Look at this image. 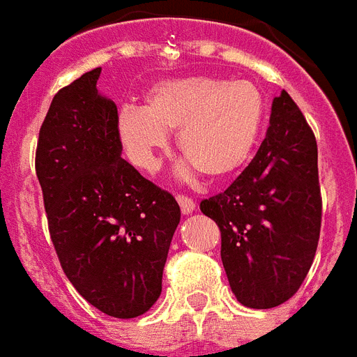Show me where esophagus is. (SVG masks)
<instances>
[{
    "mask_svg": "<svg viewBox=\"0 0 357 357\" xmlns=\"http://www.w3.org/2000/svg\"><path fill=\"white\" fill-rule=\"evenodd\" d=\"M176 199H178L179 204V208H181V213L183 214H190L196 208V204H194L192 198H187V196H183V194H178L176 196Z\"/></svg>",
    "mask_w": 357,
    "mask_h": 357,
    "instance_id": "obj_1",
    "label": "esophagus"
}]
</instances>
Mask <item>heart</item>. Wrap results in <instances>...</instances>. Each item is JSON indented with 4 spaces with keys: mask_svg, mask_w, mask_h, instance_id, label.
Here are the masks:
<instances>
[{
    "mask_svg": "<svg viewBox=\"0 0 357 357\" xmlns=\"http://www.w3.org/2000/svg\"><path fill=\"white\" fill-rule=\"evenodd\" d=\"M266 100L249 80L190 75L155 82L144 106L124 104L117 133L137 169L153 172L159 153L176 144L185 153L183 169H199L213 179L231 178L249 161L262 132Z\"/></svg>",
    "mask_w": 357,
    "mask_h": 357,
    "instance_id": "1",
    "label": "heart"
}]
</instances>
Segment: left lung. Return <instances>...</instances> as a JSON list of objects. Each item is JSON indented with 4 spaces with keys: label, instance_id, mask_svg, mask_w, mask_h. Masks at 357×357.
<instances>
[{
    "label": "left lung",
    "instance_id": "obj_1",
    "mask_svg": "<svg viewBox=\"0 0 357 357\" xmlns=\"http://www.w3.org/2000/svg\"><path fill=\"white\" fill-rule=\"evenodd\" d=\"M199 208L218 224L238 303L268 310L294 297L319 242L321 190L315 135L286 91L273 98L266 139L248 169Z\"/></svg>",
    "mask_w": 357,
    "mask_h": 357
}]
</instances>
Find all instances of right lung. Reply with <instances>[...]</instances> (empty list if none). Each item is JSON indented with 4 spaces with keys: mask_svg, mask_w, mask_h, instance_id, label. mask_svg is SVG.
<instances>
[{
    "mask_svg": "<svg viewBox=\"0 0 357 357\" xmlns=\"http://www.w3.org/2000/svg\"><path fill=\"white\" fill-rule=\"evenodd\" d=\"M98 77L91 69L54 95L36 176L63 273L95 308L132 319L161 295L181 211L121 158L117 106L97 89Z\"/></svg>",
    "mask_w": 357,
    "mask_h": 357,
    "instance_id": "right-lung-1",
    "label": "right lung"
}]
</instances>
